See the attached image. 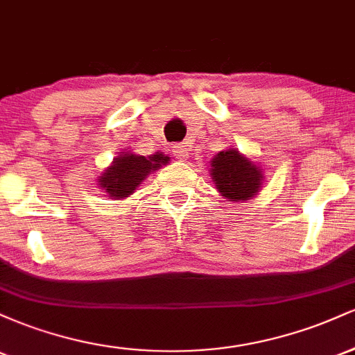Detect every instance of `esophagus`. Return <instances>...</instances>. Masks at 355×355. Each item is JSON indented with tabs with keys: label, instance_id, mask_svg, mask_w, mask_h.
Instances as JSON below:
<instances>
[{
	"label": "esophagus",
	"instance_id": "34e87169",
	"mask_svg": "<svg viewBox=\"0 0 355 355\" xmlns=\"http://www.w3.org/2000/svg\"><path fill=\"white\" fill-rule=\"evenodd\" d=\"M172 152L175 155V158L180 162H185L187 158H189V148H187L185 145H173Z\"/></svg>",
	"mask_w": 355,
	"mask_h": 355
}]
</instances>
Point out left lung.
I'll use <instances>...</instances> for the list:
<instances>
[{
    "label": "left lung",
    "mask_w": 355,
    "mask_h": 355,
    "mask_svg": "<svg viewBox=\"0 0 355 355\" xmlns=\"http://www.w3.org/2000/svg\"><path fill=\"white\" fill-rule=\"evenodd\" d=\"M210 177L218 193L229 202L252 200L266 180L262 166L237 148H227L211 158Z\"/></svg>",
    "instance_id": "1"
}]
</instances>
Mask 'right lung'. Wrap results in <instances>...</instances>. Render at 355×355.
I'll use <instances>...</instances> for the list:
<instances>
[{
	"label": "right lung",
	"instance_id": "1",
	"mask_svg": "<svg viewBox=\"0 0 355 355\" xmlns=\"http://www.w3.org/2000/svg\"><path fill=\"white\" fill-rule=\"evenodd\" d=\"M168 162L170 157L162 152L148 155V157L132 152H120L116 158H113L112 165L100 173L96 182L112 200H123L137 190V187L150 173L162 168V165H166Z\"/></svg>",
	"mask_w": 355,
	"mask_h": 355
}]
</instances>
